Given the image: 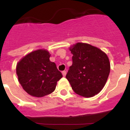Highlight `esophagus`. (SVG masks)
<instances>
[{"label": "esophagus", "instance_id": "34e87169", "mask_svg": "<svg viewBox=\"0 0 130 130\" xmlns=\"http://www.w3.org/2000/svg\"><path fill=\"white\" fill-rule=\"evenodd\" d=\"M62 73L63 76H66V71H63V72H62Z\"/></svg>", "mask_w": 130, "mask_h": 130}]
</instances>
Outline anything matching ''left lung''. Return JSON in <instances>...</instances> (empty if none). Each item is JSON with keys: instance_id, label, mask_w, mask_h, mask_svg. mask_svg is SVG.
<instances>
[{"instance_id": "left-lung-1", "label": "left lung", "mask_w": 130, "mask_h": 130, "mask_svg": "<svg viewBox=\"0 0 130 130\" xmlns=\"http://www.w3.org/2000/svg\"><path fill=\"white\" fill-rule=\"evenodd\" d=\"M72 65L66 79L73 91L85 98L95 96L103 89L110 72L107 55L99 48L86 43H77L70 47Z\"/></svg>"}]
</instances>
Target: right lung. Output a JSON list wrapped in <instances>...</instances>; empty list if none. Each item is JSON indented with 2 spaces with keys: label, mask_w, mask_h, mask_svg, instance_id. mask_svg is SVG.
Instances as JSON below:
<instances>
[{
  "label": "right lung",
  "mask_w": 130,
  "mask_h": 130,
  "mask_svg": "<svg viewBox=\"0 0 130 130\" xmlns=\"http://www.w3.org/2000/svg\"><path fill=\"white\" fill-rule=\"evenodd\" d=\"M50 56L45 49H38L25 55L17 64L18 81L30 96L40 98L51 94L62 77L55 63L50 61Z\"/></svg>",
  "instance_id": "1"
}]
</instances>
